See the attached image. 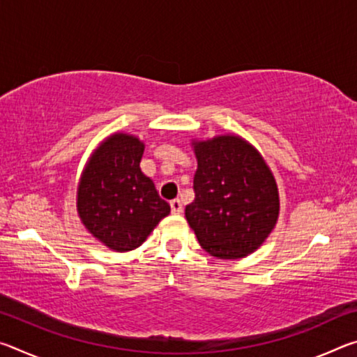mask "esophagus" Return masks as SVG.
Segmentation results:
<instances>
[{"instance_id":"34e87169","label":"esophagus","mask_w":357,"mask_h":357,"mask_svg":"<svg viewBox=\"0 0 357 357\" xmlns=\"http://www.w3.org/2000/svg\"><path fill=\"white\" fill-rule=\"evenodd\" d=\"M170 206H172V213L173 214H181L183 213V203H181L179 198H174V200L170 202Z\"/></svg>"}]
</instances>
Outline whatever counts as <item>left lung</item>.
Returning <instances> with one entry per match:
<instances>
[{"mask_svg": "<svg viewBox=\"0 0 357 357\" xmlns=\"http://www.w3.org/2000/svg\"><path fill=\"white\" fill-rule=\"evenodd\" d=\"M195 200L185 219L209 255L238 259L259 247L279 220L275 178L259 151L241 135L192 140Z\"/></svg>", "mask_w": 357, "mask_h": 357, "instance_id": "1", "label": "left lung"}]
</instances>
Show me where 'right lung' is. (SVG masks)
I'll list each match as a JSON object with an SVG mask.
<instances>
[{
    "mask_svg": "<svg viewBox=\"0 0 357 357\" xmlns=\"http://www.w3.org/2000/svg\"><path fill=\"white\" fill-rule=\"evenodd\" d=\"M143 153L140 138L114 132L93 151L78 179V217L102 245L114 252L140 247L170 214V204L142 172Z\"/></svg>",
    "mask_w": 357,
    "mask_h": 357,
    "instance_id": "add662e5",
    "label": "right lung"
}]
</instances>
